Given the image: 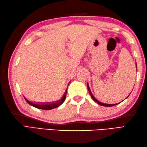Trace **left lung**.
Masks as SVG:
<instances>
[{"label":"left lung","instance_id":"8db88e82","mask_svg":"<svg viewBox=\"0 0 147 147\" xmlns=\"http://www.w3.org/2000/svg\"><path fill=\"white\" fill-rule=\"evenodd\" d=\"M87 86H88V92H89V93H90V95H91L92 98H93V100L95 101L96 103H97L98 104L100 105H102V106H105V107H112V106H114V105H117V104H104V103H102V102H99L98 100H96V99L94 97V96L93 95V94L92 93L91 91H90V88H89V85H88V83H87ZM126 98H127V97H126ZM121 102H119V103H121Z\"/></svg>","mask_w":147,"mask_h":147}]
</instances>
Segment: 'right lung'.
Masks as SVG:
<instances>
[{
  "instance_id": "1",
  "label": "right lung",
  "mask_w": 147,
  "mask_h": 147,
  "mask_svg": "<svg viewBox=\"0 0 147 147\" xmlns=\"http://www.w3.org/2000/svg\"><path fill=\"white\" fill-rule=\"evenodd\" d=\"M66 93H67V90H65L63 96H62L60 100H58L57 102H53V103H46V104H42L32 103V102H30L28 100H27L25 97H24V99L26 100V101L30 105H32L33 107H35L36 108H38L40 109H43V110H51V109H53L59 107V105H61L62 103L64 102L65 99V96H66Z\"/></svg>"
}]
</instances>
